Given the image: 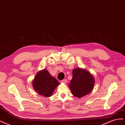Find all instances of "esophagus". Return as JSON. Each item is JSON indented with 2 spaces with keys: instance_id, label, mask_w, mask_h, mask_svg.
Listing matches in <instances>:
<instances>
[{
  "instance_id": "34e87169",
  "label": "esophagus",
  "mask_w": 125,
  "mask_h": 125,
  "mask_svg": "<svg viewBox=\"0 0 125 125\" xmlns=\"http://www.w3.org/2000/svg\"><path fill=\"white\" fill-rule=\"evenodd\" d=\"M62 82L64 83H67V79H63V80H62Z\"/></svg>"
}]
</instances>
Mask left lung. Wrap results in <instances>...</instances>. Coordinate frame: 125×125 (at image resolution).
<instances>
[{"label":"left lung","mask_w":125,"mask_h":125,"mask_svg":"<svg viewBox=\"0 0 125 125\" xmlns=\"http://www.w3.org/2000/svg\"><path fill=\"white\" fill-rule=\"evenodd\" d=\"M94 79L89 72L80 68L73 71V79L69 84L72 94L78 98L91 92L94 85Z\"/></svg>","instance_id":"1"}]
</instances>
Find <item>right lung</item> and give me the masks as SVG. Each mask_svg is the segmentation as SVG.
I'll return each mask as SVG.
<instances>
[{
	"label": "right lung",
	"instance_id": "1",
	"mask_svg": "<svg viewBox=\"0 0 125 125\" xmlns=\"http://www.w3.org/2000/svg\"><path fill=\"white\" fill-rule=\"evenodd\" d=\"M59 83L55 78L52 77L46 70L39 71L33 81L34 89L40 95L45 97H50L52 95L56 87Z\"/></svg>",
	"mask_w": 125,
	"mask_h": 125
}]
</instances>
